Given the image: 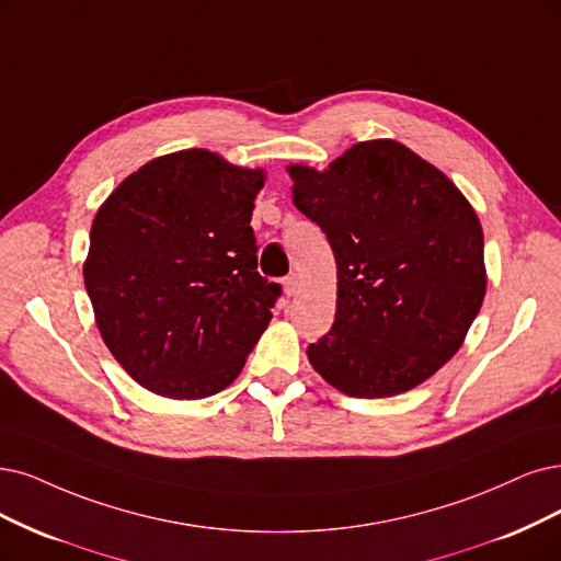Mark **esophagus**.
Returning a JSON list of instances; mask_svg holds the SVG:
<instances>
[{
    "mask_svg": "<svg viewBox=\"0 0 561 561\" xmlns=\"http://www.w3.org/2000/svg\"><path fill=\"white\" fill-rule=\"evenodd\" d=\"M284 294L291 298V296H296V291H298V277L296 275H288V277H284Z\"/></svg>",
    "mask_w": 561,
    "mask_h": 561,
    "instance_id": "1",
    "label": "esophagus"
}]
</instances>
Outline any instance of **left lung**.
Wrapping results in <instances>:
<instances>
[{
  "instance_id": "left-lung-1",
  "label": "left lung",
  "mask_w": 561,
  "mask_h": 561,
  "mask_svg": "<svg viewBox=\"0 0 561 561\" xmlns=\"http://www.w3.org/2000/svg\"><path fill=\"white\" fill-rule=\"evenodd\" d=\"M294 205L337 261V312L307 346L351 398H390L460 348L485 298L483 231L439 169L396 140H367L319 173L288 169Z\"/></svg>"
}]
</instances>
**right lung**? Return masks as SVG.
Wrapping results in <instances>:
<instances>
[{
    "mask_svg": "<svg viewBox=\"0 0 561 561\" xmlns=\"http://www.w3.org/2000/svg\"><path fill=\"white\" fill-rule=\"evenodd\" d=\"M263 171L207 150L145 163L99 207L82 267L101 337L148 390L201 400L240 375L282 296L249 226Z\"/></svg>",
    "mask_w": 561,
    "mask_h": 561,
    "instance_id": "obj_1",
    "label": "right lung"
}]
</instances>
